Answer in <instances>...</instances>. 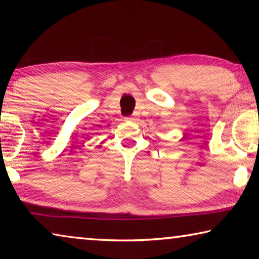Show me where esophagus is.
Segmentation results:
<instances>
[{
    "label": "esophagus",
    "instance_id": "34e87169",
    "mask_svg": "<svg viewBox=\"0 0 259 259\" xmlns=\"http://www.w3.org/2000/svg\"><path fill=\"white\" fill-rule=\"evenodd\" d=\"M125 120L126 121H130V122H135L137 119H136V116H129V117H126Z\"/></svg>",
    "mask_w": 259,
    "mask_h": 259
}]
</instances>
